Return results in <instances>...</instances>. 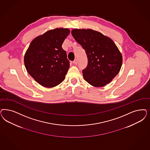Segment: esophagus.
Instances as JSON below:
<instances>
[{"instance_id": "obj_1", "label": "esophagus", "mask_w": 150, "mask_h": 150, "mask_svg": "<svg viewBox=\"0 0 150 150\" xmlns=\"http://www.w3.org/2000/svg\"><path fill=\"white\" fill-rule=\"evenodd\" d=\"M77 63L78 61L77 59H74V60L73 61V64H77Z\"/></svg>"}]
</instances>
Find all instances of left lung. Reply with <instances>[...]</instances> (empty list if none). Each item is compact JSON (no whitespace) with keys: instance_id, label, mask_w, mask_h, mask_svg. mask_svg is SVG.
<instances>
[{"instance_id":"8db88e82","label":"left lung","mask_w":150,"mask_h":150,"mask_svg":"<svg viewBox=\"0 0 150 150\" xmlns=\"http://www.w3.org/2000/svg\"><path fill=\"white\" fill-rule=\"evenodd\" d=\"M73 37L85 50L88 65L83 70L84 79L92 86L102 87L111 82L119 72L122 56L114 41L92 29H73Z\"/></svg>"}]
</instances>
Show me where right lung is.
Instances as JSON below:
<instances>
[{
    "instance_id": "obj_1",
    "label": "right lung",
    "mask_w": 150,
    "mask_h": 150,
    "mask_svg": "<svg viewBox=\"0 0 150 150\" xmlns=\"http://www.w3.org/2000/svg\"><path fill=\"white\" fill-rule=\"evenodd\" d=\"M69 33L67 28L50 30L30 44L25 53V66L40 85L52 88L64 81L69 62L62 45Z\"/></svg>"
}]
</instances>
